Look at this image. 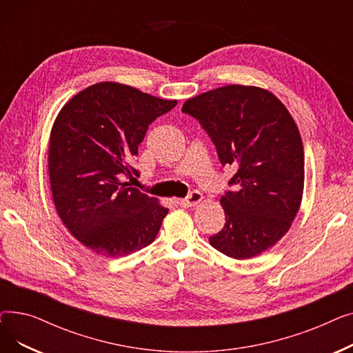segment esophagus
<instances>
[{
  "label": "esophagus",
  "mask_w": 353,
  "mask_h": 353,
  "mask_svg": "<svg viewBox=\"0 0 353 353\" xmlns=\"http://www.w3.org/2000/svg\"><path fill=\"white\" fill-rule=\"evenodd\" d=\"M201 200H203V194H201L200 192L194 190V192H192L186 199L177 200V203H179L180 206H183V208H193V206L199 205V203H200Z\"/></svg>",
  "instance_id": "obj_1"
}]
</instances>
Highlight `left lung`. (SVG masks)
<instances>
[{
	"label": "left lung",
	"mask_w": 353,
	"mask_h": 353,
	"mask_svg": "<svg viewBox=\"0 0 353 353\" xmlns=\"http://www.w3.org/2000/svg\"><path fill=\"white\" fill-rule=\"evenodd\" d=\"M181 111L209 134L221 164L237 165L220 197L226 223L210 245L233 259L274 246L301 208L305 181L303 144L288 108L268 90L233 84L189 99Z\"/></svg>",
	"instance_id": "left-lung-1"
}]
</instances>
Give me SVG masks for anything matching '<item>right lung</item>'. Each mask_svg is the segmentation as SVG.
Returning <instances> with one entry per match:
<instances>
[{
	"label": "right lung",
	"instance_id": "right-lung-1",
	"mask_svg": "<svg viewBox=\"0 0 353 353\" xmlns=\"http://www.w3.org/2000/svg\"><path fill=\"white\" fill-rule=\"evenodd\" d=\"M176 100L119 83H97L74 96L54 121L48 173L55 209L81 245L121 257L150 245L169 209L121 183L147 128Z\"/></svg>",
	"mask_w": 353,
	"mask_h": 353
}]
</instances>
